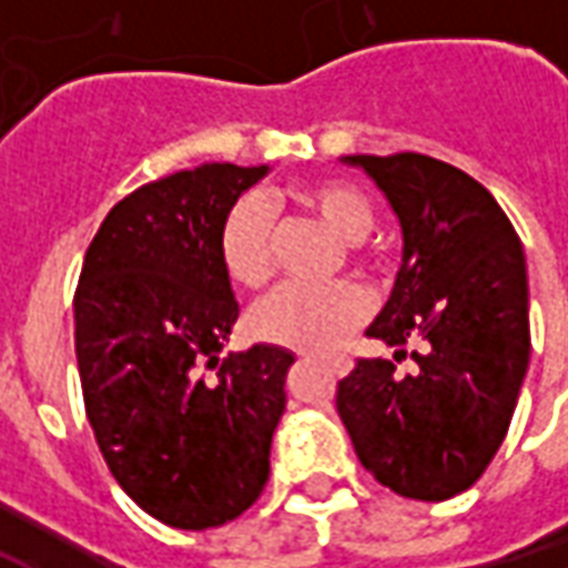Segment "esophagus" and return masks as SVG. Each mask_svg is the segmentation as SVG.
<instances>
[{
	"mask_svg": "<svg viewBox=\"0 0 568 568\" xmlns=\"http://www.w3.org/2000/svg\"><path fill=\"white\" fill-rule=\"evenodd\" d=\"M325 365H328V371H332L334 377H346L349 368H353V362H349V358H332V362H325Z\"/></svg>",
	"mask_w": 568,
	"mask_h": 568,
	"instance_id": "1",
	"label": "esophagus"
}]
</instances>
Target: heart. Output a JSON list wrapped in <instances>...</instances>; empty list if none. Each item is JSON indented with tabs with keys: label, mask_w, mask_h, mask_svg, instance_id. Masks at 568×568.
<instances>
[{
	"label": "heart",
	"mask_w": 568,
	"mask_h": 568,
	"mask_svg": "<svg viewBox=\"0 0 568 568\" xmlns=\"http://www.w3.org/2000/svg\"><path fill=\"white\" fill-rule=\"evenodd\" d=\"M349 243H358L374 231V203L341 179H316L285 191ZM356 255H362L356 248ZM219 261L224 276L246 292H258L273 280V210L258 194L240 197L219 227ZM371 295L356 283H337L328 288L288 285L267 297L252 313V332L258 341L304 356H328L365 325Z\"/></svg>",
	"instance_id": "b5f03b06"
}]
</instances>
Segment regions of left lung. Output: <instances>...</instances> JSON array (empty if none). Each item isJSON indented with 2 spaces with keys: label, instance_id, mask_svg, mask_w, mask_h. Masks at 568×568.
<instances>
[{
  "label": "left lung",
  "instance_id": "8db88e82",
  "mask_svg": "<svg viewBox=\"0 0 568 568\" xmlns=\"http://www.w3.org/2000/svg\"><path fill=\"white\" fill-rule=\"evenodd\" d=\"M405 234L393 297L368 328L393 358H358L337 414L358 463L398 496L444 501L487 471L529 365L520 236L471 175L417 151L349 154ZM417 345L414 372L397 368Z\"/></svg>",
  "mask_w": 568,
  "mask_h": 568
}]
</instances>
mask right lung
<instances>
[{"instance_id":"right-lung-1","label":"right lung","mask_w":568,"mask_h":568,"mask_svg":"<svg viewBox=\"0 0 568 568\" xmlns=\"http://www.w3.org/2000/svg\"><path fill=\"white\" fill-rule=\"evenodd\" d=\"M267 166L203 163L118 200L75 288L84 414L109 471L142 511L212 529L255 505L295 356H222L240 316L219 227Z\"/></svg>"}]
</instances>
